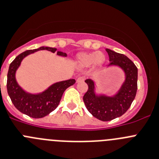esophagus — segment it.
Listing matches in <instances>:
<instances>
[{
  "label": "esophagus",
  "instance_id": "34e87169",
  "mask_svg": "<svg viewBox=\"0 0 159 159\" xmlns=\"http://www.w3.org/2000/svg\"><path fill=\"white\" fill-rule=\"evenodd\" d=\"M84 77L83 76H79L78 78H77V82H82V81H84Z\"/></svg>",
  "mask_w": 159,
  "mask_h": 159
}]
</instances>
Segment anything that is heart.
Listing matches in <instances>:
<instances>
[{"instance_id":"b5f03b06","label":"heart","mask_w":159,"mask_h":159,"mask_svg":"<svg viewBox=\"0 0 159 159\" xmlns=\"http://www.w3.org/2000/svg\"><path fill=\"white\" fill-rule=\"evenodd\" d=\"M105 56L102 53H81L78 55V61L83 67H89L93 63L96 66H101L104 63Z\"/></svg>"}]
</instances>
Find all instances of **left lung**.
<instances>
[{
    "mask_svg": "<svg viewBox=\"0 0 159 159\" xmlns=\"http://www.w3.org/2000/svg\"><path fill=\"white\" fill-rule=\"evenodd\" d=\"M109 65L118 66L125 72L126 79L118 93L114 97L97 96L94 93V82L85 80L88 90L83 97L85 107L94 117L102 121H110L124 115L131 106L137 92L138 69L131 59L123 54L106 49Z\"/></svg>",
    "mask_w": 159,
    "mask_h": 159,
    "instance_id": "1",
    "label": "left lung"
}]
</instances>
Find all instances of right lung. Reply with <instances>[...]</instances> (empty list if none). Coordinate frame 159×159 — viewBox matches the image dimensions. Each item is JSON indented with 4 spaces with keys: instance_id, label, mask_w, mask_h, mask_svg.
<instances>
[{
    "instance_id": "add662e5",
    "label": "right lung",
    "mask_w": 159,
    "mask_h": 159,
    "mask_svg": "<svg viewBox=\"0 0 159 159\" xmlns=\"http://www.w3.org/2000/svg\"><path fill=\"white\" fill-rule=\"evenodd\" d=\"M39 50H47L53 53L56 51V48L48 47H41L39 49L24 51L11 62L7 75V91L12 104L22 113L32 118H42L54 111L58 107L64 91L75 83L74 79L57 82L43 93L37 95L24 92L16 81V70L24 57ZM57 55L66 56V54L62 51H57Z\"/></svg>"
}]
</instances>
